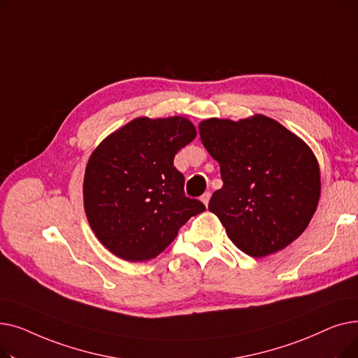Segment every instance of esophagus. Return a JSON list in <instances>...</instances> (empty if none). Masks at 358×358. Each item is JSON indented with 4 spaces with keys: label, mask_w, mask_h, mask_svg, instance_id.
I'll return each instance as SVG.
<instances>
[{
    "label": "esophagus",
    "mask_w": 358,
    "mask_h": 358,
    "mask_svg": "<svg viewBox=\"0 0 358 358\" xmlns=\"http://www.w3.org/2000/svg\"><path fill=\"white\" fill-rule=\"evenodd\" d=\"M200 200H201V203H203L204 206H208V204H209V200H210V193H204V194L200 197Z\"/></svg>",
    "instance_id": "1"
}]
</instances>
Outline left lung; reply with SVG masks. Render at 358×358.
<instances>
[{"label": "left lung", "mask_w": 358, "mask_h": 358, "mask_svg": "<svg viewBox=\"0 0 358 358\" xmlns=\"http://www.w3.org/2000/svg\"><path fill=\"white\" fill-rule=\"evenodd\" d=\"M199 134L223 181L209 210L242 252L267 257L305 232L321 197V169L303 139L264 115L206 119Z\"/></svg>", "instance_id": "1"}]
</instances>
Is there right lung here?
<instances>
[{
    "mask_svg": "<svg viewBox=\"0 0 358 358\" xmlns=\"http://www.w3.org/2000/svg\"><path fill=\"white\" fill-rule=\"evenodd\" d=\"M196 135L187 117H136L92 150L83 184L84 210L111 254L129 262L152 259L187 220L206 210L184 194V176L174 166L176 154Z\"/></svg>",
    "mask_w": 358,
    "mask_h": 358,
    "instance_id": "add662e5",
    "label": "right lung"
}]
</instances>
